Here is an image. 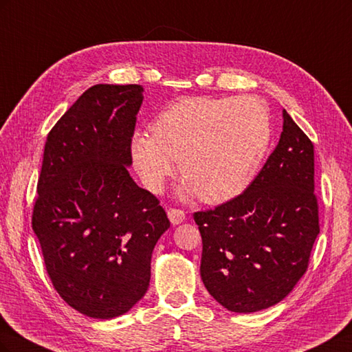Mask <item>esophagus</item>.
<instances>
[{"instance_id":"esophagus-1","label":"esophagus","mask_w":352,"mask_h":352,"mask_svg":"<svg viewBox=\"0 0 352 352\" xmlns=\"http://www.w3.org/2000/svg\"><path fill=\"white\" fill-rule=\"evenodd\" d=\"M167 216H168L170 221H172L173 226L179 225V223H182L185 220V212L179 208H168Z\"/></svg>"}]
</instances>
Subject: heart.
I'll return each instance as SVG.
<instances>
[{"mask_svg":"<svg viewBox=\"0 0 352 352\" xmlns=\"http://www.w3.org/2000/svg\"><path fill=\"white\" fill-rule=\"evenodd\" d=\"M270 141V114L260 98L188 97L158 113L151 135L132 136L131 157L151 192H162L177 160L184 197L220 204L251 184Z\"/></svg>","mask_w":352,"mask_h":352,"instance_id":"b5f03b06","label":"heart"}]
</instances>
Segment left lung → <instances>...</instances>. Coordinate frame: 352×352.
I'll list each match as a JSON object with an SVG mask.
<instances>
[{
  "label": "left lung",
  "instance_id": "left-lung-1",
  "mask_svg": "<svg viewBox=\"0 0 352 352\" xmlns=\"http://www.w3.org/2000/svg\"><path fill=\"white\" fill-rule=\"evenodd\" d=\"M202 238L201 279L229 311L280 302L307 272L318 228L314 145L283 110V131L241 195L194 212Z\"/></svg>",
  "mask_w": 352,
  "mask_h": 352
}]
</instances>
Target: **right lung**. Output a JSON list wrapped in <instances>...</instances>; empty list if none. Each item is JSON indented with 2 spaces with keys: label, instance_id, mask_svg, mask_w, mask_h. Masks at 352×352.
<instances>
[{
  "label": "right lung",
  "instance_id": "right-lung-1",
  "mask_svg": "<svg viewBox=\"0 0 352 352\" xmlns=\"http://www.w3.org/2000/svg\"><path fill=\"white\" fill-rule=\"evenodd\" d=\"M142 100L141 85H95L47 136L32 229L56 291L94 318L122 316L145 295L170 228L127 172Z\"/></svg>",
  "mask_w": 352,
  "mask_h": 352
}]
</instances>
